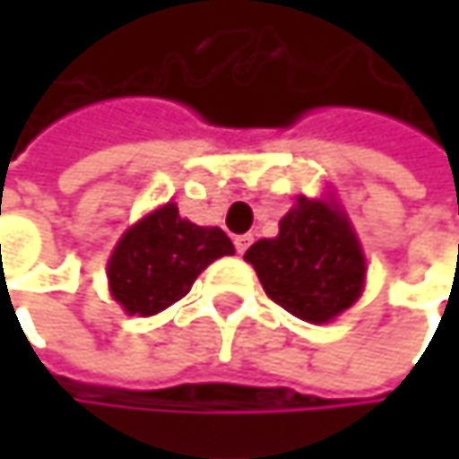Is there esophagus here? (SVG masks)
<instances>
[{"mask_svg": "<svg viewBox=\"0 0 459 459\" xmlns=\"http://www.w3.org/2000/svg\"><path fill=\"white\" fill-rule=\"evenodd\" d=\"M233 244H236V252H238V255H244V252H247V247L252 244V236H249V233H241V236H236V238H233Z\"/></svg>", "mask_w": 459, "mask_h": 459, "instance_id": "1", "label": "esophagus"}]
</instances>
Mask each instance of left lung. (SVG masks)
<instances>
[{
  "instance_id": "1",
  "label": "left lung",
  "mask_w": 459,
  "mask_h": 459,
  "mask_svg": "<svg viewBox=\"0 0 459 459\" xmlns=\"http://www.w3.org/2000/svg\"><path fill=\"white\" fill-rule=\"evenodd\" d=\"M244 260L273 303L311 324H326L351 308L367 279L356 233L326 199L300 196L281 218L279 236L255 241Z\"/></svg>"
}]
</instances>
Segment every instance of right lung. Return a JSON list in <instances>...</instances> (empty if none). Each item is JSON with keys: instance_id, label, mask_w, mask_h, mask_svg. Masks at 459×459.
Instances as JSON below:
<instances>
[{"instance_id": "right-lung-1", "label": "right lung", "mask_w": 459, "mask_h": 459, "mask_svg": "<svg viewBox=\"0 0 459 459\" xmlns=\"http://www.w3.org/2000/svg\"><path fill=\"white\" fill-rule=\"evenodd\" d=\"M233 244L221 229L180 218L178 204L148 212L125 230L108 257V287L130 316H153L191 292L196 276Z\"/></svg>"}]
</instances>
